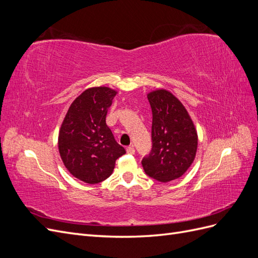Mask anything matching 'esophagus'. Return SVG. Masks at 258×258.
Returning <instances> with one entry per match:
<instances>
[{"label": "esophagus", "instance_id": "34e87169", "mask_svg": "<svg viewBox=\"0 0 258 258\" xmlns=\"http://www.w3.org/2000/svg\"><path fill=\"white\" fill-rule=\"evenodd\" d=\"M126 151H127V153H128V154H131V155H134V154L136 153V150H135L134 145H130V146H128V147L126 148Z\"/></svg>", "mask_w": 258, "mask_h": 258}]
</instances>
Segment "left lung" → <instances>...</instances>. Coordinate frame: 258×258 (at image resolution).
<instances>
[{
  "mask_svg": "<svg viewBox=\"0 0 258 258\" xmlns=\"http://www.w3.org/2000/svg\"><path fill=\"white\" fill-rule=\"evenodd\" d=\"M147 99L153 112V147L142 166L148 176L166 183L181 177L191 166L198 135L185 106L170 91L156 89Z\"/></svg>",
  "mask_w": 258,
  "mask_h": 258,
  "instance_id": "1",
  "label": "left lung"
}]
</instances>
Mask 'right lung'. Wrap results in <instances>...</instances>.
<instances>
[{
    "label": "right lung",
    "mask_w": 258,
    "mask_h": 258,
    "mask_svg": "<svg viewBox=\"0 0 258 258\" xmlns=\"http://www.w3.org/2000/svg\"><path fill=\"white\" fill-rule=\"evenodd\" d=\"M116 93L104 86L86 89L70 105L62 121L60 157L69 172L85 183L104 181L113 173L116 159L126 154L105 122Z\"/></svg>",
    "instance_id": "1"
}]
</instances>
